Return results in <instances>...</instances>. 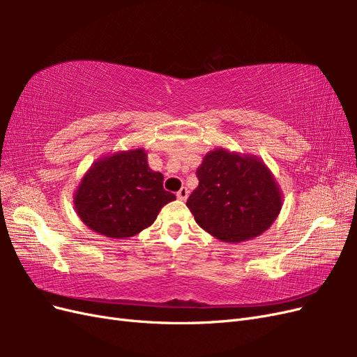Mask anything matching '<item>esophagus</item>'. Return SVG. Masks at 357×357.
<instances>
[{
	"instance_id": "esophagus-1",
	"label": "esophagus",
	"mask_w": 357,
	"mask_h": 357,
	"mask_svg": "<svg viewBox=\"0 0 357 357\" xmlns=\"http://www.w3.org/2000/svg\"><path fill=\"white\" fill-rule=\"evenodd\" d=\"M188 197H189V190H188L186 188H181V189L177 192V198H178L180 201H186Z\"/></svg>"
}]
</instances>
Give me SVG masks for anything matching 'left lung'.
<instances>
[{"instance_id": "8db88e82", "label": "left lung", "mask_w": 357, "mask_h": 357, "mask_svg": "<svg viewBox=\"0 0 357 357\" xmlns=\"http://www.w3.org/2000/svg\"><path fill=\"white\" fill-rule=\"evenodd\" d=\"M197 177L199 185L186 205L201 228L220 241L264 234L282 210V190L257 156L215 149L204 156Z\"/></svg>"}]
</instances>
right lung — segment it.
<instances>
[{
	"mask_svg": "<svg viewBox=\"0 0 357 357\" xmlns=\"http://www.w3.org/2000/svg\"><path fill=\"white\" fill-rule=\"evenodd\" d=\"M174 199V193L164 189V176L149 167L144 149L95 160L74 193L82 222L109 238L139 234Z\"/></svg>",
	"mask_w": 357,
	"mask_h": 357,
	"instance_id": "1",
	"label": "right lung"
}]
</instances>
